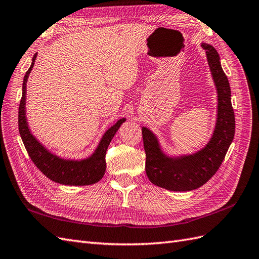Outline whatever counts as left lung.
Returning <instances> with one entry per match:
<instances>
[{
	"mask_svg": "<svg viewBox=\"0 0 259 259\" xmlns=\"http://www.w3.org/2000/svg\"><path fill=\"white\" fill-rule=\"evenodd\" d=\"M217 89V120L212 135L201 149L188 155L170 156L162 150L156 134L143 127L146 173L152 184L173 192L196 190L218 171L235 133L231 89L215 49L201 44Z\"/></svg>",
	"mask_w": 259,
	"mask_h": 259,
	"instance_id": "8db88e82",
	"label": "left lung"
}]
</instances>
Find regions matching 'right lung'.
Listing matches in <instances>:
<instances>
[{
	"mask_svg": "<svg viewBox=\"0 0 259 259\" xmlns=\"http://www.w3.org/2000/svg\"><path fill=\"white\" fill-rule=\"evenodd\" d=\"M37 53L33 55L31 65L26 72L23 81V95L18 110V128L20 137L23 139L25 148L32 162L42 172L47 178L53 182L72 186L92 185L99 182L106 173V153L108 147L114 137L117 130L126 121V118H120L112 126L108 128L102 135L95 151L83 159H65L55 155L41 144L32 135L28 125L26 116V94L27 80L31 69L33 68Z\"/></svg>",
	"mask_w": 259,
	"mask_h": 259,
	"instance_id": "1",
	"label": "right lung"
}]
</instances>
